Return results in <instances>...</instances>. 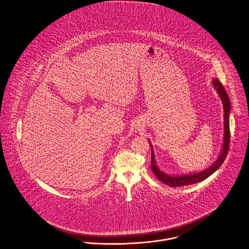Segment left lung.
<instances>
[{
	"label": "left lung",
	"instance_id": "left-lung-1",
	"mask_svg": "<svg viewBox=\"0 0 249 249\" xmlns=\"http://www.w3.org/2000/svg\"><path fill=\"white\" fill-rule=\"evenodd\" d=\"M213 87L217 90V93L219 94L220 99L222 100L223 106H224V144H223V148L222 152L220 154L218 159L209 168L205 169L204 171H201L199 173L196 174H190V175L184 176H168L164 173H162L161 170L156 166V163L154 161V153L151 151V169L154 173V175L157 177L158 179H160L162 183L170 186V187H178V186H185L189 184H194L196 182H200L207 178L208 177L212 175L213 172H215L222 163L225 161L229 148H230V141H231V132H230V110H231V101L230 98L223 87V85L220 83L219 80L214 79L213 81Z\"/></svg>",
	"mask_w": 249,
	"mask_h": 249
}]
</instances>
